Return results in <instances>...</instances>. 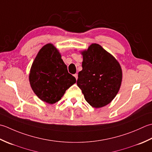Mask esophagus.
<instances>
[{"mask_svg":"<svg viewBox=\"0 0 152 152\" xmlns=\"http://www.w3.org/2000/svg\"><path fill=\"white\" fill-rule=\"evenodd\" d=\"M74 77H75V79H78V75H77V73H75V74H74Z\"/></svg>","mask_w":152,"mask_h":152,"instance_id":"1","label":"esophagus"}]
</instances>
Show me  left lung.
<instances>
[{
  "label": "left lung",
  "mask_w": 152,
  "mask_h": 152,
  "mask_svg": "<svg viewBox=\"0 0 152 152\" xmlns=\"http://www.w3.org/2000/svg\"><path fill=\"white\" fill-rule=\"evenodd\" d=\"M83 69L79 72L77 86L86 101L95 108L109 104L121 85V67L115 57L93 43L82 51Z\"/></svg>",
  "instance_id": "left-lung-1"
}]
</instances>
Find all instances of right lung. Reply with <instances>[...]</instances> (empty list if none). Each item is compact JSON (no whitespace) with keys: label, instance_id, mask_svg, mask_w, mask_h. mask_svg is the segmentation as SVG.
I'll return each instance as SVG.
<instances>
[{"label":"right lung","instance_id":"1","mask_svg":"<svg viewBox=\"0 0 152 152\" xmlns=\"http://www.w3.org/2000/svg\"><path fill=\"white\" fill-rule=\"evenodd\" d=\"M31 87L38 98L49 104L58 102L76 83L55 46H43L32 64L29 75Z\"/></svg>","mask_w":152,"mask_h":152}]
</instances>
